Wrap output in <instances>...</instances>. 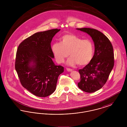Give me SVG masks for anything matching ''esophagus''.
I'll return each mask as SVG.
<instances>
[{
  "label": "esophagus",
  "instance_id": "esophagus-1",
  "mask_svg": "<svg viewBox=\"0 0 127 127\" xmlns=\"http://www.w3.org/2000/svg\"><path fill=\"white\" fill-rule=\"evenodd\" d=\"M66 70L68 72H70V71H72V69H71V68H66Z\"/></svg>",
  "mask_w": 127,
  "mask_h": 127
}]
</instances>
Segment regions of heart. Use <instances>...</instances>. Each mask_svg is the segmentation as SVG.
<instances>
[{"mask_svg": "<svg viewBox=\"0 0 127 127\" xmlns=\"http://www.w3.org/2000/svg\"><path fill=\"white\" fill-rule=\"evenodd\" d=\"M52 51L55 59L58 63H63L68 56L71 57L67 64L74 66H84L91 61L94 52L92 42L90 39H83L72 34H67L61 37V42L52 45Z\"/></svg>", "mask_w": 127, "mask_h": 127, "instance_id": "obj_1", "label": "heart"}]
</instances>
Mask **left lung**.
Listing matches in <instances>:
<instances>
[{
	"instance_id": "left-lung-1",
	"label": "left lung",
	"mask_w": 127,
	"mask_h": 127,
	"mask_svg": "<svg viewBox=\"0 0 127 127\" xmlns=\"http://www.w3.org/2000/svg\"><path fill=\"white\" fill-rule=\"evenodd\" d=\"M91 36L95 45L94 55L90 62L79 69V88L92 93L105 84L114 65L113 48L109 38L99 31L91 28L77 29Z\"/></svg>"
}]
</instances>
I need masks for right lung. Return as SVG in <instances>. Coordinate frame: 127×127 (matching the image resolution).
Instances as JSON below:
<instances>
[{
	"instance_id": "obj_1",
	"label": "right lung",
	"mask_w": 127,
	"mask_h": 127,
	"mask_svg": "<svg viewBox=\"0 0 127 127\" xmlns=\"http://www.w3.org/2000/svg\"><path fill=\"white\" fill-rule=\"evenodd\" d=\"M60 29L37 32L21 43L17 49L15 69L22 86L33 95L46 97L55 90L64 67L56 65L51 48L52 38Z\"/></svg>"
}]
</instances>
